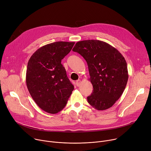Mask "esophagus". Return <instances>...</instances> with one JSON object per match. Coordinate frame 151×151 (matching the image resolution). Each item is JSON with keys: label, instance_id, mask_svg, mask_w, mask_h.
I'll return each instance as SVG.
<instances>
[{"label": "esophagus", "instance_id": "esophagus-1", "mask_svg": "<svg viewBox=\"0 0 151 151\" xmlns=\"http://www.w3.org/2000/svg\"><path fill=\"white\" fill-rule=\"evenodd\" d=\"M76 85H77V86H80V85H81V80H77L76 82Z\"/></svg>", "mask_w": 151, "mask_h": 151}]
</instances>
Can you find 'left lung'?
I'll list each match as a JSON object with an SVG mask.
<instances>
[{
	"instance_id": "left-lung-1",
	"label": "left lung",
	"mask_w": 151,
	"mask_h": 151,
	"mask_svg": "<svg viewBox=\"0 0 151 151\" xmlns=\"http://www.w3.org/2000/svg\"><path fill=\"white\" fill-rule=\"evenodd\" d=\"M73 51L87 62L93 92L88 103L97 110H106L117 101L128 80L127 63L122 54L109 44L97 40L76 43Z\"/></svg>"
}]
</instances>
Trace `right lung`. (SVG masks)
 Instances as JSON below:
<instances>
[{
    "mask_svg": "<svg viewBox=\"0 0 151 151\" xmlns=\"http://www.w3.org/2000/svg\"><path fill=\"white\" fill-rule=\"evenodd\" d=\"M74 43L55 42L47 44L39 48L28 61L26 74L28 89L34 101L46 112L61 111L74 90L61 62Z\"/></svg>",
    "mask_w": 151,
    "mask_h": 151,
    "instance_id": "obj_1",
    "label": "right lung"
}]
</instances>
